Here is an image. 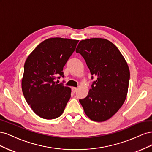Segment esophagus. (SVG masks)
Masks as SVG:
<instances>
[{"mask_svg": "<svg viewBox=\"0 0 152 152\" xmlns=\"http://www.w3.org/2000/svg\"><path fill=\"white\" fill-rule=\"evenodd\" d=\"M72 92H73V93H75V92L77 91V87H72Z\"/></svg>", "mask_w": 152, "mask_h": 152, "instance_id": "34e87169", "label": "esophagus"}]
</instances>
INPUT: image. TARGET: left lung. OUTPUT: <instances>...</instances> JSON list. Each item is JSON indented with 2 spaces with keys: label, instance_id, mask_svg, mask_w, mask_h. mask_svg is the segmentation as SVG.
<instances>
[{
  "label": "left lung",
  "instance_id": "8db88e82",
  "mask_svg": "<svg viewBox=\"0 0 152 152\" xmlns=\"http://www.w3.org/2000/svg\"><path fill=\"white\" fill-rule=\"evenodd\" d=\"M76 53L82 55L91 75L97 78L87 97L79 102L91 120L107 121L126 100L130 79L127 63L115 45L104 39L81 40Z\"/></svg>",
  "mask_w": 152,
  "mask_h": 152
}]
</instances>
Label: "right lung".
Wrapping results in <instances>:
<instances>
[{"label": "right lung", "mask_w": 152, "mask_h": 152, "mask_svg": "<svg viewBox=\"0 0 152 152\" xmlns=\"http://www.w3.org/2000/svg\"><path fill=\"white\" fill-rule=\"evenodd\" d=\"M79 40L50 38L39 44L27 58L21 82L27 103L41 118L61 115L71 97V89L56 82Z\"/></svg>", "instance_id": "right-lung-1"}]
</instances>
